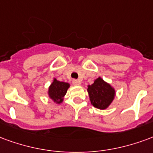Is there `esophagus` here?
<instances>
[{"mask_svg": "<svg viewBox=\"0 0 153 153\" xmlns=\"http://www.w3.org/2000/svg\"><path fill=\"white\" fill-rule=\"evenodd\" d=\"M72 84L74 85H79L81 84V81H78V80H76V79H73L72 80Z\"/></svg>", "mask_w": 153, "mask_h": 153, "instance_id": "34e87169", "label": "esophagus"}]
</instances>
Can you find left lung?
I'll return each instance as SVG.
<instances>
[{
    "mask_svg": "<svg viewBox=\"0 0 153 153\" xmlns=\"http://www.w3.org/2000/svg\"><path fill=\"white\" fill-rule=\"evenodd\" d=\"M87 90L91 104L96 108H107L114 99V90L100 77L96 79L92 85H88Z\"/></svg>",
    "mask_w": 153,
    "mask_h": 153,
    "instance_id": "obj_1",
    "label": "left lung"
}]
</instances>
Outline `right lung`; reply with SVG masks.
Masks as SVG:
<instances>
[{"label": "right lung", "mask_w": 153, "mask_h": 153, "mask_svg": "<svg viewBox=\"0 0 153 153\" xmlns=\"http://www.w3.org/2000/svg\"><path fill=\"white\" fill-rule=\"evenodd\" d=\"M68 87V83L59 81L54 79L53 82L49 88V96L53 101L60 103L63 102V96L67 93Z\"/></svg>", "instance_id": "right-lung-1"}]
</instances>
